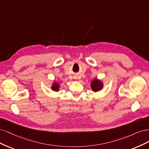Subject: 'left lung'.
<instances>
[{"instance_id": "left-lung-1", "label": "left lung", "mask_w": 149, "mask_h": 149, "mask_svg": "<svg viewBox=\"0 0 149 149\" xmlns=\"http://www.w3.org/2000/svg\"><path fill=\"white\" fill-rule=\"evenodd\" d=\"M91 88L93 92H96L102 89L103 87V84L101 80L98 79H94L90 84Z\"/></svg>"}]
</instances>
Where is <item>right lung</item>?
Instances as JSON below:
<instances>
[{
    "mask_svg": "<svg viewBox=\"0 0 149 149\" xmlns=\"http://www.w3.org/2000/svg\"><path fill=\"white\" fill-rule=\"evenodd\" d=\"M59 84L58 83H57L56 81H54V82L53 83V84H52V87H51V89L53 90V91H56V92H58L59 91Z\"/></svg>",
    "mask_w": 149,
    "mask_h": 149,
    "instance_id": "right-lung-1",
    "label": "right lung"
}]
</instances>
